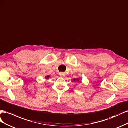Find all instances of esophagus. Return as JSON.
I'll return each instance as SVG.
<instances>
[{
    "mask_svg": "<svg viewBox=\"0 0 128 128\" xmlns=\"http://www.w3.org/2000/svg\"><path fill=\"white\" fill-rule=\"evenodd\" d=\"M59 74L60 76H65V73H64V72H60Z\"/></svg>",
    "mask_w": 128,
    "mask_h": 128,
    "instance_id": "esophagus-1",
    "label": "esophagus"
}]
</instances>
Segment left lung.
<instances>
[{
	"instance_id": "8db88e82",
	"label": "left lung",
	"mask_w": 128,
	"mask_h": 128,
	"mask_svg": "<svg viewBox=\"0 0 128 128\" xmlns=\"http://www.w3.org/2000/svg\"><path fill=\"white\" fill-rule=\"evenodd\" d=\"M80 79H81V78H78L73 79V80H74V82H79Z\"/></svg>"
}]
</instances>
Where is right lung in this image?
<instances>
[{
  "label": "right lung",
  "instance_id": "1",
  "mask_svg": "<svg viewBox=\"0 0 128 128\" xmlns=\"http://www.w3.org/2000/svg\"><path fill=\"white\" fill-rule=\"evenodd\" d=\"M50 76H49V75L46 76H45V79H46V80H48V79H49V78H50Z\"/></svg>",
  "mask_w": 128,
  "mask_h": 128
}]
</instances>
